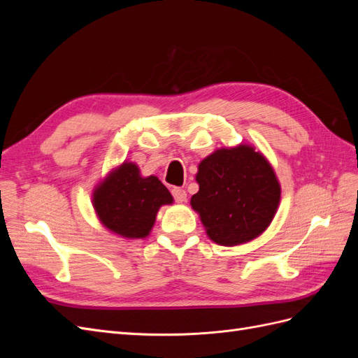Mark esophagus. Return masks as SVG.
<instances>
[{
  "mask_svg": "<svg viewBox=\"0 0 358 358\" xmlns=\"http://www.w3.org/2000/svg\"><path fill=\"white\" fill-rule=\"evenodd\" d=\"M171 196H173V199H175V201H178V203L187 201V191L182 189V188H173Z\"/></svg>",
  "mask_w": 358,
  "mask_h": 358,
  "instance_id": "34e87169",
  "label": "esophagus"
}]
</instances>
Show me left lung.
Returning a JSON list of instances; mask_svg holds the SVG:
<instances>
[{
    "label": "left lung",
    "mask_w": 358,
    "mask_h": 358,
    "mask_svg": "<svg viewBox=\"0 0 358 358\" xmlns=\"http://www.w3.org/2000/svg\"><path fill=\"white\" fill-rule=\"evenodd\" d=\"M196 179L200 189L191 197V206L213 242L241 245L272 222L280 187L272 166L254 148L215 150L200 162Z\"/></svg>",
    "instance_id": "8db88e82"
}]
</instances>
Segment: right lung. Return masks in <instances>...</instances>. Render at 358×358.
Here are the masks:
<instances>
[{
	"label": "right lung",
	"instance_id": "obj_1",
	"mask_svg": "<svg viewBox=\"0 0 358 358\" xmlns=\"http://www.w3.org/2000/svg\"><path fill=\"white\" fill-rule=\"evenodd\" d=\"M170 203L171 194L161 180L142 178L133 162H124L94 192V208L101 222L128 239L146 237L158 209Z\"/></svg>",
	"mask_w": 358,
	"mask_h": 358
}]
</instances>
